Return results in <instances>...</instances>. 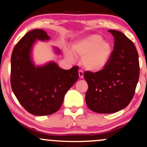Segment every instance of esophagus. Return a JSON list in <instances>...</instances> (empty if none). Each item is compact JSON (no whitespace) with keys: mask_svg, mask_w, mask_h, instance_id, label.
I'll return each instance as SVG.
<instances>
[{"mask_svg":"<svg viewBox=\"0 0 147 147\" xmlns=\"http://www.w3.org/2000/svg\"><path fill=\"white\" fill-rule=\"evenodd\" d=\"M78 72H79V77L80 79H82L83 78H84V73H83L82 70H81V69H80L79 71H78Z\"/></svg>","mask_w":147,"mask_h":147,"instance_id":"obj_1","label":"esophagus"}]
</instances>
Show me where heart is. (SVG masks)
Returning a JSON list of instances; mask_svg holds the SVG:
<instances>
[{"instance_id":"1","label":"heart","mask_w":147,"mask_h":147,"mask_svg":"<svg viewBox=\"0 0 147 147\" xmlns=\"http://www.w3.org/2000/svg\"><path fill=\"white\" fill-rule=\"evenodd\" d=\"M74 54L82 58V65L85 69L97 72L105 67L112 54V47L109 41L104 40L100 35H91L74 42L72 46ZM67 55L74 60L69 50Z\"/></svg>"}]
</instances>
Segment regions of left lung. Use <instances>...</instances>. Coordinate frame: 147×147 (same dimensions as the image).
<instances>
[{
	"mask_svg": "<svg viewBox=\"0 0 147 147\" xmlns=\"http://www.w3.org/2000/svg\"><path fill=\"white\" fill-rule=\"evenodd\" d=\"M114 50L109 63L96 72L86 71L88 84L85 100L92 111L115 113L125 108L132 100L139 78V55L135 45L124 34L114 30Z\"/></svg>",
	"mask_w": 147,
	"mask_h": 147,
	"instance_id": "left-lung-1",
	"label": "left lung"
}]
</instances>
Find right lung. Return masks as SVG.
Instances as JSON below:
<instances>
[{
  "label": "right lung",
  "instance_id": "right-lung-1",
  "mask_svg": "<svg viewBox=\"0 0 147 147\" xmlns=\"http://www.w3.org/2000/svg\"><path fill=\"white\" fill-rule=\"evenodd\" d=\"M37 39L47 40L50 37L43 30H32L14 47L10 84L16 98L26 110L36 116H43L59 110L65 94L77 82L79 74L78 66L66 70L53 62L35 67L31 60L30 52Z\"/></svg>",
  "mask_w": 147,
  "mask_h": 147
}]
</instances>
